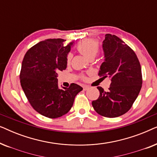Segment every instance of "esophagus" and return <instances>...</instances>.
Masks as SVG:
<instances>
[{
	"mask_svg": "<svg viewBox=\"0 0 157 157\" xmlns=\"http://www.w3.org/2000/svg\"><path fill=\"white\" fill-rule=\"evenodd\" d=\"M89 89V86H84L83 87V91H86V90H88Z\"/></svg>",
	"mask_w": 157,
	"mask_h": 157,
	"instance_id": "34e87169",
	"label": "esophagus"
}]
</instances>
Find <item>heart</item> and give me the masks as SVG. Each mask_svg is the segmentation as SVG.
I'll list each match as a JSON object with an SVG mask.
<instances>
[{
	"instance_id": "heart-1",
	"label": "heart",
	"mask_w": 157,
	"mask_h": 157,
	"mask_svg": "<svg viewBox=\"0 0 157 157\" xmlns=\"http://www.w3.org/2000/svg\"><path fill=\"white\" fill-rule=\"evenodd\" d=\"M99 43L97 40L93 39H86L78 43L76 46V49L83 55H84L88 59H94L99 51ZM72 59L71 53H68L66 55V61L67 64H69ZM84 78V76H82Z\"/></svg>"
}]
</instances>
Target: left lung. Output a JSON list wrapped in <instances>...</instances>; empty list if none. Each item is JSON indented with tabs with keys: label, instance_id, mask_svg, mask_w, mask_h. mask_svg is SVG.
Returning a JSON list of instances; mask_svg holds the SVG:
<instances>
[{
	"label": "left lung",
	"instance_id": "left-lung-1",
	"mask_svg": "<svg viewBox=\"0 0 157 157\" xmlns=\"http://www.w3.org/2000/svg\"><path fill=\"white\" fill-rule=\"evenodd\" d=\"M105 61L98 76L111 78L108 91L98 86V99L92 101L94 110L102 117L115 118L127 112L142 86L141 68L136 53L115 35L106 34L103 41Z\"/></svg>",
	"mask_w": 157,
	"mask_h": 157
}]
</instances>
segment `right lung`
<instances>
[{
	"label": "right lung",
	"instance_id": "obj_1",
	"mask_svg": "<svg viewBox=\"0 0 157 157\" xmlns=\"http://www.w3.org/2000/svg\"><path fill=\"white\" fill-rule=\"evenodd\" d=\"M61 38L46 39L29 49L23 58L20 73L21 87L31 106L44 117L56 119L67 113L75 96L83 88L71 83L60 89L58 71L65 70L70 44Z\"/></svg>",
	"mask_w": 157,
	"mask_h": 157
}]
</instances>
